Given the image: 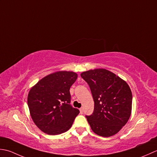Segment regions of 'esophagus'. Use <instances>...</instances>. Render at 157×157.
Wrapping results in <instances>:
<instances>
[{"instance_id":"obj_1","label":"esophagus","mask_w":157,"mask_h":157,"mask_svg":"<svg viewBox=\"0 0 157 157\" xmlns=\"http://www.w3.org/2000/svg\"><path fill=\"white\" fill-rule=\"evenodd\" d=\"M79 110H80V113H81V114L83 113V109H82V108H81Z\"/></svg>"}]
</instances>
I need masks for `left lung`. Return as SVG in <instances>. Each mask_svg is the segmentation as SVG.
Instances as JSON below:
<instances>
[{"label": "left lung", "instance_id": "1", "mask_svg": "<svg viewBox=\"0 0 157 157\" xmlns=\"http://www.w3.org/2000/svg\"><path fill=\"white\" fill-rule=\"evenodd\" d=\"M81 77L90 87L94 110L86 116L93 132L102 137L117 133L132 113V94L127 83L109 70L99 68L83 72Z\"/></svg>", "mask_w": 157, "mask_h": 157}]
</instances>
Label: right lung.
Segmentation results:
<instances>
[{"label":"right lung","instance_id":"add662e5","mask_svg":"<svg viewBox=\"0 0 157 157\" xmlns=\"http://www.w3.org/2000/svg\"><path fill=\"white\" fill-rule=\"evenodd\" d=\"M77 76L74 72H54L40 79L28 93L31 117L44 133L59 135L72 127L80 113L70 104V88Z\"/></svg>","mask_w":157,"mask_h":157}]
</instances>
